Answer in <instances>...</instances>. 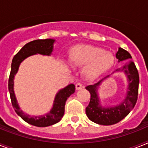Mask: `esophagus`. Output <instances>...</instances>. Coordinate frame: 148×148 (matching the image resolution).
Wrapping results in <instances>:
<instances>
[{
  "label": "esophagus",
  "mask_w": 148,
  "mask_h": 148,
  "mask_svg": "<svg viewBox=\"0 0 148 148\" xmlns=\"http://www.w3.org/2000/svg\"><path fill=\"white\" fill-rule=\"evenodd\" d=\"M75 87H76L77 90H80V89H82V88H84V85L83 84L81 83V82H77V83L76 84Z\"/></svg>",
  "instance_id": "1"
}]
</instances>
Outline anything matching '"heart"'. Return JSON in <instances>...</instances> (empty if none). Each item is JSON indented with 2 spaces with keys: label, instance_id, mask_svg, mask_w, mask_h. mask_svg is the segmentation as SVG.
Segmentation results:
<instances>
[{
  "label": "heart",
  "instance_id": "obj_1",
  "mask_svg": "<svg viewBox=\"0 0 148 148\" xmlns=\"http://www.w3.org/2000/svg\"><path fill=\"white\" fill-rule=\"evenodd\" d=\"M71 61L77 67H84V74L87 77L95 78L110 69L114 64L111 53L95 46H80L71 53Z\"/></svg>",
  "mask_w": 148,
  "mask_h": 148
}]
</instances>
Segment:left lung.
Returning <instances> with one entry per match:
<instances>
[{"label":"left lung","mask_w":148,"mask_h":148,"mask_svg":"<svg viewBox=\"0 0 148 148\" xmlns=\"http://www.w3.org/2000/svg\"><path fill=\"white\" fill-rule=\"evenodd\" d=\"M116 58L118 59V61H122L127 59H131L132 57L129 52L121 47H119V50L116 53ZM123 71L126 74L128 78L129 85L125 100L122 101L119 105L108 108H101V106H100L97 90V87L103 80L93 85L86 87V89L89 90L90 94V103L86 108V114L91 121L101 125L115 124L124 119L134 108L138 101L139 86V74L138 69L134 63L131 62L127 65L124 66L121 69L116 70V71ZM108 77H109V75Z\"/></svg>","instance_id":"1"}]
</instances>
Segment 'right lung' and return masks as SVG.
I'll list each match as a JSON object with an SVG mask.
<instances>
[{"label": "right lung", "mask_w": 148, "mask_h": 148, "mask_svg": "<svg viewBox=\"0 0 148 148\" xmlns=\"http://www.w3.org/2000/svg\"><path fill=\"white\" fill-rule=\"evenodd\" d=\"M53 42L54 40L53 39H45V40H35L26 44L18 51L17 54H15L13 58L11 63V70L8 80V90L10 92L11 103L15 112L27 123L40 127L51 126L60 121L64 114V106L66 101L72 94L74 93L75 86L74 84H70L58 93L53 101V108L47 114L40 117H31L22 112L18 107L14 93V77L17 72L20 64L26 58L35 53L50 55L53 50Z\"/></svg>", "instance_id": "right-lung-1"}]
</instances>
